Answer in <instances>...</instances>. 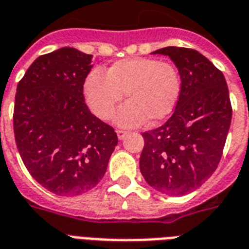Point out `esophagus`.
Here are the masks:
<instances>
[{
	"instance_id": "obj_1",
	"label": "esophagus",
	"mask_w": 249,
	"mask_h": 249,
	"mask_svg": "<svg viewBox=\"0 0 249 249\" xmlns=\"http://www.w3.org/2000/svg\"><path fill=\"white\" fill-rule=\"evenodd\" d=\"M127 135V132L126 131H122V130H117V136H118V139H121V140H122L123 138H124V136H126Z\"/></svg>"
}]
</instances>
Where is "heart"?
Wrapping results in <instances>:
<instances>
[{"label": "heart", "mask_w": 249, "mask_h": 249, "mask_svg": "<svg viewBox=\"0 0 249 249\" xmlns=\"http://www.w3.org/2000/svg\"><path fill=\"white\" fill-rule=\"evenodd\" d=\"M182 92V79L174 65L156 58H128L113 63L107 76L89 72L84 82L88 107L100 119L107 121L126 93L128 103L118 111L117 124L136 127L157 123L174 111Z\"/></svg>", "instance_id": "1"}]
</instances>
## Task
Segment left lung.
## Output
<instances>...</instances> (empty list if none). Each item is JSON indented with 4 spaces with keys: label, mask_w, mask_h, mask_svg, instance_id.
<instances>
[{
    "label": "left lung",
    "mask_w": 249,
    "mask_h": 249,
    "mask_svg": "<svg viewBox=\"0 0 249 249\" xmlns=\"http://www.w3.org/2000/svg\"><path fill=\"white\" fill-rule=\"evenodd\" d=\"M182 79V92L169 121L142 134L140 171L161 194L182 196L201 186L218 166L230 130V94L223 74L201 53L167 46Z\"/></svg>",
    "instance_id": "left-lung-1"
}]
</instances>
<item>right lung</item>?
<instances>
[{
	"mask_svg": "<svg viewBox=\"0 0 249 249\" xmlns=\"http://www.w3.org/2000/svg\"><path fill=\"white\" fill-rule=\"evenodd\" d=\"M92 55L75 48L40 55L18 83L14 134L27 170L59 196L92 190L118 144L114 128L94 117L83 86Z\"/></svg>",
	"mask_w": 249,
	"mask_h": 249,
	"instance_id": "1",
	"label": "right lung"
}]
</instances>
